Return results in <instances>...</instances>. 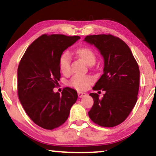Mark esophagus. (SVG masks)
I'll use <instances>...</instances> for the list:
<instances>
[{
    "label": "esophagus",
    "instance_id": "obj_1",
    "mask_svg": "<svg viewBox=\"0 0 156 156\" xmlns=\"http://www.w3.org/2000/svg\"><path fill=\"white\" fill-rule=\"evenodd\" d=\"M87 96V94L84 92H82V91H78V97L80 98H82L83 97H85Z\"/></svg>",
    "mask_w": 156,
    "mask_h": 156
}]
</instances>
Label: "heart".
I'll use <instances>...</instances> for the list:
<instances>
[{
  "instance_id": "obj_1",
  "label": "heart",
  "mask_w": 156,
  "mask_h": 156,
  "mask_svg": "<svg viewBox=\"0 0 156 156\" xmlns=\"http://www.w3.org/2000/svg\"><path fill=\"white\" fill-rule=\"evenodd\" d=\"M76 53L85 61L89 65H92L96 62V55L91 49L89 48H81L76 50ZM71 57L67 52L62 53L59 58V68L63 74L70 72ZM94 79L89 75L76 74L70 79L69 84L77 90H86L93 82Z\"/></svg>"
}]
</instances>
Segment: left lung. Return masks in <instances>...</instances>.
<instances>
[{"label": "left lung", "instance_id": "left-lung-1", "mask_svg": "<svg viewBox=\"0 0 156 156\" xmlns=\"http://www.w3.org/2000/svg\"><path fill=\"white\" fill-rule=\"evenodd\" d=\"M84 40L99 49L104 59V74L93 90H103L99 99L91 93L94 104L89 116L103 127H114L124 121L137 101L140 71L131 49L122 40L110 34L87 35Z\"/></svg>", "mask_w": 156, "mask_h": 156}]
</instances>
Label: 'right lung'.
Returning a JSON list of instances; mask_svg holds the SVG:
<instances>
[{
    "label": "right lung",
    "mask_w": 156,
    "mask_h": 156,
    "mask_svg": "<svg viewBox=\"0 0 156 156\" xmlns=\"http://www.w3.org/2000/svg\"><path fill=\"white\" fill-rule=\"evenodd\" d=\"M80 36L44 34L25 51L18 68V94L32 121L44 129L52 130L67 121L78 95L65 87L62 94L55 93L61 77L59 58Z\"/></svg>",
    "instance_id": "obj_1"
}]
</instances>
